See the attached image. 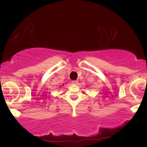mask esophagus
<instances>
[{"label":"esophagus","instance_id":"obj_1","mask_svg":"<svg viewBox=\"0 0 147 147\" xmlns=\"http://www.w3.org/2000/svg\"><path fill=\"white\" fill-rule=\"evenodd\" d=\"M72 84H74V85H77L78 84V80H73L72 81Z\"/></svg>","mask_w":147,"mask_h":147}]
</instances>
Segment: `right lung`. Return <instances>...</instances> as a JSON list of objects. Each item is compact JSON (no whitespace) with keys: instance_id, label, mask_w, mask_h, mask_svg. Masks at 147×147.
<instances>
[{"instance_id":"obj_1","label":"right lung","mask_w":147,"mask_h":147,"mask_svg":"<svg viewBox=\"0 0 147 147\" xmlns=\"http://www.w3.org/2000/svg\"><path fill=\"white\" fill-rule=\"evenodd\" d=\"M62 86H63V85H62Z\"/></svg>"}]
</instances>
